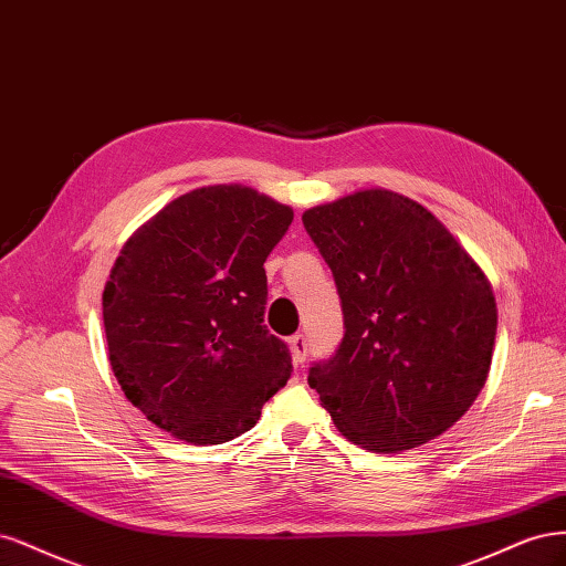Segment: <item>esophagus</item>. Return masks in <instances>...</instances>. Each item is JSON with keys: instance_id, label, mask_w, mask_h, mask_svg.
<instances>
[{"instance_id": "1", "label": "esophagus", "mask_w": 566, "mask_h": 566, "mask_svg": "<svg viewBox=\"0 0 566 566\" xmlns=\"http://www.w3.org/2000/svg\"><path fill=\"white\" fill-rule=\"evenodd\" d=\"M289 345H291V357H294V364L296 367H301V364L305 361V355H307V338L303 334H296V336H291Z\"/></svg>"}]
</instances>
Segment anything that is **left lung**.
<instances>
[{"mask_svg": "<svg viewBox=\"0 0 566 566\" xmlns=\"http://www.w3.org/2000/svg\"><path fill=\"white\" fill-rule=\"evenodd\" d=\"M334 272L345 334L307 374L345 440L376 453L449 430L484 388L496 298L482 268L413 199L357 190L303 213Z\"/></svg>", "mask_w": 566, "mask_h": 566, "instance_id": "1", "label": "left lung"}]
</instances>
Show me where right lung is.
I'll return each mask as SVG.
<instances>
[{
  "label": "right lung",
  "mask_w": 566,
  "mask_h": 566,
  "mask_svg": "<svg viewBox=\"0 0 566 566\" xmlns=\"http://www.w3.org/2000/svg\"><path fill=\"white\" fill-rule=\"evenodd\" d=\"M294 209L240 186L180 195L145 221L103 291L107 357L126 399L190 444L256 426L291 376L265 324V259Z\"/></svg>",
  "instance_id": "1"
}]
</instances>
